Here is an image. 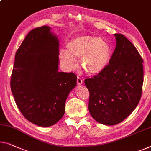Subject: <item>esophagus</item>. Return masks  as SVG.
<instances>
[{
    "instance_id": "esophagus-1",
    "label": "esophagus",
    "mask_w": 151,
    "mask_h": 151,
    "mask_svg": "<svg viewBox=\"0 0 151 151\" xmlns=\"http://www.w3.org/2000/svg\"><path fill=\"white\" fill-rule=\"evenodd\" d=\"M83 83V80L82 79V78L80 77H77V84L81 85H82Z\"/></svg>"
}]
</instances>
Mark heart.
Wrapping results in <instances>:
<instances>
[{
    "label": "heart",
    "instance_id": "heart-1",
    "mask_svg": "<svg viewBox=\"0 0 151 151\" xmlns=\"http://www.w3.org/2000/svg\"><path fill=\"white\" fill-rule=\"evenodd\" d=\"M80 57V65L85 73L98 75L108 66L111 58V47L103 38L82 35L71 39L66 49H61L59 58L62 66L67 70L76 66L75 58Z\"/></svg>",
    "mask_w": 151,
    "mask_h": 151
}]
</instances>
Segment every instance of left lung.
I'll list each match as a JSON object with an SVG mask.
<instances>
[{
  "label": "left lung",
  "mask_w": 151,
  "mask_h": 151,
  "mask_svg": "<svg viewBox=\"0 0 151 151\" xmlns=\"http://www.w3.org/2000/svg\"><path fill=\"white\" fill-rule=\"evenodd\" d=\"M116 47L102 73L86 78L90 96L89 111L98 123L122 122L140 102L144 81L143 60L136 47L121 34H114Z\"/></svg>",
  "instance_id": "8db88e82"
}]
</instances>
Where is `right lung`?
Returning <instances> with one entry per match:
<instances>
[{
	"label": "right lung",
	"instance_id": "add662e5",
	"mask_svg": "<svg viewBox=\"0 0 151 151\" xmlns=\"http://www.w3.org/2000/svg\"><path fill=\"white\" fill-rule=\"evenodd\" d=\"M43 26L26 35L15 55L11 89L18 109L30 122L49 127L64 114L76 85L73 73L59 72V39Z\"/></svg>",
	"mask_w": 151,
	"mask_h": 151
}]
</instances>
